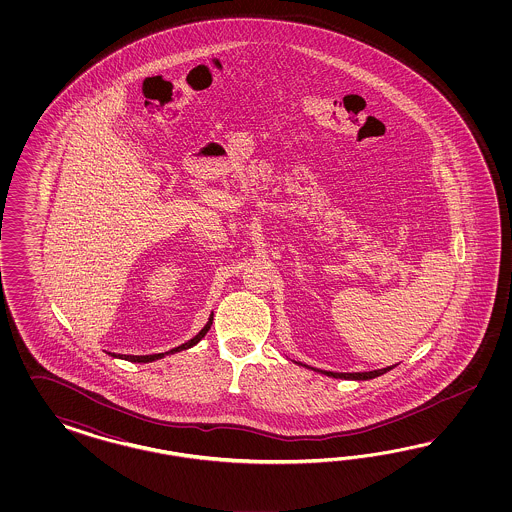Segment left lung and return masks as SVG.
<instances>
[{"label": "left lung", "instance_id": "1", "mask_svg": "<svg viewBox=\"0 0 512 512\" xmlns=\"http://www.w3.org/2000/svg\"><path fill=\"white\" fill-rule=\"evenodd\" d=\"M296 364H300V366H304V368H310L313 372H319L323 373V375H328V377H334V379H351V381H368V379H375V377H379V375H383V373L390 372L392 368H396V364H394V366H387V368H383V370H373V372L338 373L317 370V368H311V366H306V364H302V362H296Z\"/></svg>", "mask_w": 512, "mask_h": 512}]
</instances>
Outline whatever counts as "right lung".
I'll use <instances>...</instances> for the list:
<instances>
[{
	"label": "right lung",
	"mask_w": 512,
	"mask_h": 512,
	"mask_svg": "<svg viewBox=\"0 0 512 512\" xmlns=\"http://www.w3.org/2000/svg\"><path fill=\"white\" fill-rule=\"evenodd\" d=\"M212 321H214V313L210 315V319H208V323L202 326L201 332L195 336V338H191V340L186 341V343H182V345H178V347H174L171 351H167V353H157V355H116V353H109L110 357L114 358H122V360H129V362H154V360H159V358L167 357V355H174V353H180V351H184V349H191L193 345H197L199 341L206 336V332L210 330V326H212Z\"/></svg>",
	"instance_id": "1"
}]
</instances>
